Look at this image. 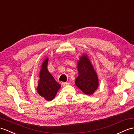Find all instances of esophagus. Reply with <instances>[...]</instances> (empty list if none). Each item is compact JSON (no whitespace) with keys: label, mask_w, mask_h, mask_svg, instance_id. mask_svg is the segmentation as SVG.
<instances>
[{"label":"esophagus","mask_w":134,"mask_h":134,"mask_svg":"<svg viewBox=\"0 0 134 134\" xmlns=\"http://www.w3.org/2000/svg\"><path fill=\"white\" fill-rule=\"evenodd\" d=\"M69 85V83L68 82H63L62 83V85H63V86H66L67 85Z\"/></svg>","instance_id":"1"}]
</instances>
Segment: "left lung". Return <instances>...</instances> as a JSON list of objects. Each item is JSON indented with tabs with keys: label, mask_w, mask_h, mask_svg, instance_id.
Masks as SVG:
<instances>
[{
	"label": "left lung",
	"mask_w": 134,
	"mask_h": 134,
	"mask_svg": "<svg viewBox=\"0 0 134 134\" xmlns=\"http://www.w3.org/2000/svg\"><path fill=\"white\" fill-rule=\"evenodd\" d=\"M78 76L75 84L86 95H93L99 86L98 77L89 57L83 54L77 63Z\"/></svg>",
	"instance_id": "8db88e82"
}]
</instances>
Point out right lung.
Wrapping results in <instances>:
<instances>
[{
    "mask_svg": "<svg viewBox=\"0 0 134 134\" xmlns=\"http://www.w3.org/2000/svg\"><path fill=\"white\" fill-rule=\"evenodd\" d=\"M48 57L42 62L39 73L40 79L38 81L36 89L38 94L47 100H53L61 87V85L55 81L53 77L49 72L47 69Z\"/></svg>",
    "mask_w": 134,
    "mask_h": 134,
    "instance_id": "add662e5",
    "label": "right lung"
}]
</instances>
